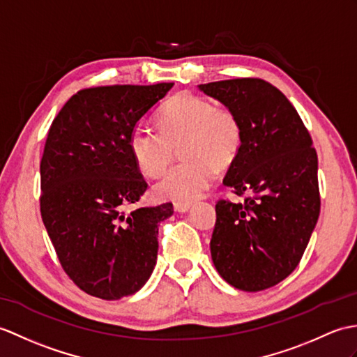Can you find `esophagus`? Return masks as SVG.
I'll return each mask as SVG.
<instances>
[{
  "label": "esophagus",
  "mask_w": 357,
  "mask_h": 357,
  "mask_svg": "<svg viewBox=\"0 0 357 357\" xmlns=\"http://www.w3.org/2000/svg\"><path fill=\"white\" fill-rule=\"evenodd\" d=\"M190 206H192V204H190V202H184V201L173 202V208H175V211H178V213H185V211H188Z\"/></svg>",
  "instance_id": "obj_1"
}]
</instances>
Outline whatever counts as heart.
<instances>
[{
    "label": "heart",
    "instance_id": "b5f03b06",
    "mask_svg": "<svg viewBox=\"0 0 357 357\" xmlns=\"http://www.w3.org/2000/svg\"><path fill=\"white\" fill-rule=\"evenodd\" d=\"M156 129H135L129 135V152L144 176L156 178L175 158L184 162L169 170L153 185L160 199L190 201L211 184L218 170L234 165L242 151L243 129L229 107L214 106L206 98L178 94L156 115Z\"/></svg>",
    "mask_w": 357,
    "mask_h": 357
}]
</instances>
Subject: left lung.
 <instances>
[{
    "label": "left lung",
    "instance_id": "8db88e82",
    "mask_svg": "<svg viewBox=\"0 0 357 357\" xmlns=\"http://www.w3.org/2000/svg\"><path fill=\"white\" fill-rule=\"evenodd\" d=\"M199 89L242 123V151L223 185L250 195L245 204H216L211 259L231 286L264 291L294 272L318 222L317 151L292 103L269 82L231 79Z\"/></svg>",
    "mask_w": 357,
    "mask_h": 357
}]
</instances>
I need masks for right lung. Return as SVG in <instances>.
I'll return each mask as SVG.
<instances>
[{
  "label": "right lung",
  "mask_w": 357,
  "mask_h": 357,
  "mask_svg": "<svg viewBox=\"0 0 357 357\" xmlns=\"http://www.w3.org/2000/svg\"><path fill=\"white\" fill-rule=\"evenodd\" d=\"M173 84L112 85L74 94L53 120L40 160V216L63 271L82 291L120 300L146 284L165 202L126 211L147 184L129 135Z\"/></svg>",
  "instance_id": "obj_1"
}]
</instances>
